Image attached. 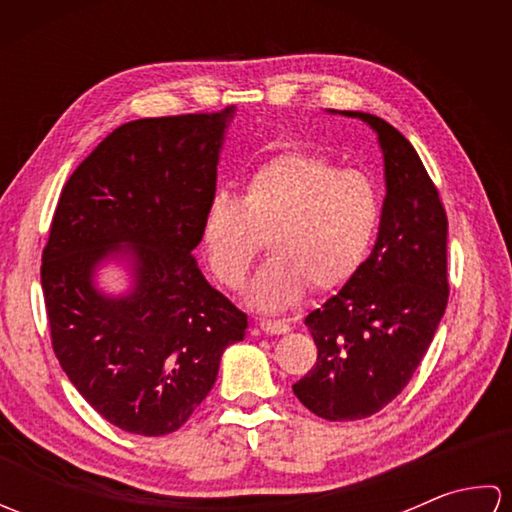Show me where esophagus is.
Masks as SVG:
<instances>
[{
  "label": "esophagus",
  "instance_id": "esophagus-1",
  "mask_svg": "<svg viewBox=\"0 0 512 512\" xmlns=\"http://www.w3.org/2000/svg\"><path fill=\"white\" fill-rule=\"evenodd\" d=\"M259 328L266 334H286L290 332V325L286 321H273V319H262L259 321Z\"/></svg>",
  "mask_w": 512,
  "mask_h": 512
}]
</instances>
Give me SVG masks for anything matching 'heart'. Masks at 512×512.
Instances as JSON below:
<instances>
[{
	"mask_svg": "<svg viewBox=\"0 0 512 512\" xmlns=\"http://www.w3.org/2000/svg\"><path fill=\"white\" fill-rule=\"evenodd\" d=\"M378 184L358 169H339L312 151H286L248 178L244 198L217 193L202 220V248L213 275L242 288L268 246L250 299L262 310H284L308 286H345L369 255L378 231Z\"/></svg>",
	"mask_w": 512,
	"mask_h": 512,
	"instance_id": "1",
	"label": "heart"
}]
</instances>
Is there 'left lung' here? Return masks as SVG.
I'll return each instance as SVG.
<instances>
[{"instance_id":"left-lung-1","label":"left lung","mask_w":512,"mask_h":512,"mask_svg":"<svg viewBox=\"0 0 512 512\" xmlns=\"http://www.w3.org/2000/svg\"><path fill=\"white\" fill-rule=\"evenodd\" d=\"M361 118L378 134L387 195L372 255L306 325L317 363L292 385L319 418L374 416L407 387L449 301L447 213L409 140L383 118Z\"/></svg>"}]
</instances>
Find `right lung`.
Wrapping results in <instances>:
<instances>
[{
	"label": "right lung",
	"instance_id": "obj_1",
	"mask_svg": "<svg viewBox=\"0 0 512 512\" xmlns=\"http://www.w3.org/2000/svg\"><path fill=\"white\" fill-rule=\"evenodd\" d=\"M233 114L231 105L121 125L76 167L52 217L41 255L52 350L79 394L138 436L180 429L248 328L191 255ZM116 252L133 257L137 286L112 300L91 275Z\"/></svg>",
	"mask_w": 512,
	"mask_h": 512
}]
</instances>
